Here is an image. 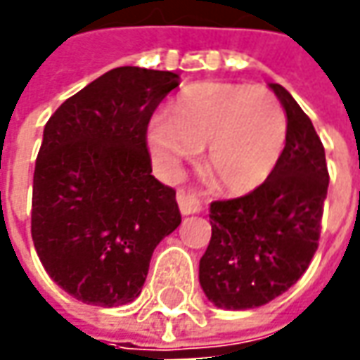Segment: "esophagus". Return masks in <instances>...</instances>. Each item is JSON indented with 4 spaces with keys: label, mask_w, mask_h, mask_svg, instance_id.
<instances>
[{
    "label": "esophagus",
    "mask_w": 360,
    "mask_h": 360,
    "mask_svg": "<svg viewBox=\"0 0 360 360\" xmlns=\"http://www.w3.org/2000/svg\"><path fill=\"white\" fill-rule=\"evenodd\" d=\"M177 203L183 215H191V213H199L203 209V191H181L177 193Z\"/></svg>",
    "instance_id": "obj_1"
}]
</instances>
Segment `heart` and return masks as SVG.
<instances>
[{
    "label": "heart",
    "mask_w": 360,
    "mask_h": 360,
    "mask_svg": "<svg viewBox=\"0 0 360 360\" xmlns=\"http://www.w3.org/2000/svg\"><path fill=\"white\" fill-rule=\"evenodd\" d=\"M287 137L277 95L263 85L199 83L149 123L147 139L165 169L193 161L207 147V167L221 187L251 191L266 179Z\"/></svg>",
    "instance_id": "obj_1"
}]
</instances>
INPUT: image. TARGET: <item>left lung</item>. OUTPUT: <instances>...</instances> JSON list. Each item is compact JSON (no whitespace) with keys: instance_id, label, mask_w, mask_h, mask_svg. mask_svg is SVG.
Instances as JSON below:
<instances>
[{"instance_id":"1","label":"left lung","mask_w":360,"mask_h":360,"mask_svg":"<svg viewBox=\"0 0 360 360\" xmlns=\"http://www.w3.org/2000/svg\"><path fill=\"white\" fill-rule=\"evenodd\" d=\"M287 141L257 189L213 201L211 241L199 263V283L219 309L243 311L289 291L319 247L328 169L325 147L309 115L279 85Z\"/></svg>"}]
</instances>
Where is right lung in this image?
<instances>
[{
  "label": "right lung",
  "mask_w": 360,
  "mask_h": 360,
  "mask_svg": "<svg viewBox=\"0 0 360 360\" xmlns=\"http://www.w3.org/2000/svg\"><path fill=\"white\" fill-rule=\"evenodd\" d=\"M173 71L115 68L65 99L35 161L32 237L47 275L77 301L139 297L155 247L179 227L175 189L151 175L147 127Z\"/></svg>",
  "instance_id": "add662e5"
}]
</instances>
